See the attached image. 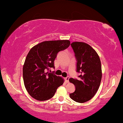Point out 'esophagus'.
Instances as JSON below:
<instances>
[{"label": "esophagus", "instance_id": "obj_1", "mask_svg": "<svg viewBox=\"0 0 123 123\" xmlns=\"http://www.w3.org/2000/svg\"><path fill=\"white\" fill-rule=\"evenodd\" d=\"M69 76H68V77H66L65 78V82H67V83H68V82H69Z\"/></svg>", "mask_w": 123, "mask_h": 123}]
</instances>
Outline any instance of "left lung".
I'll list each match as a JSON object with an SVG mask.
<instances>
[{
    "mask_svg": "<svg viewBox=\"0 0 123 123\" xmlns=\"http://www.w3.org/2000/svg\"><path fill=\"white\" fill-rule=\"evenodd\" d=\"M77 60L79 80L71 78L69 81L76 87L70 94V98L79 103L89 101L95 95L102 78L101 64L99 56L91 46L83 42L71 44Z\"/></svg>",
    "mask_w": 123,
    "mask_h": 123,
    "instance_id": "obj_1",
    "label": "left lung"
}]
</instances>
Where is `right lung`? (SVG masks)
<instances>
[{"mask_svg": "<svg viewBox=\"0 0 123 123\" xmlns=\"http://www.w3.org/2000/svg\"><path fill=\"white\" fill-rule=\"evenodd\" d=\"M70 45L68 40L42 42L30 50L23 67L24 84L31 97L39 101L52 98L64 79L48 71L54 68V62L58 52Z\"/></svg>", "mask_w": 123, "mask_h": 123, "instance_id": "right-lung-1", "label": "right lung"}]
</instances>
